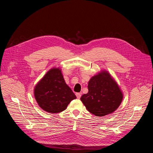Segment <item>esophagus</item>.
Here are the masks:
<instances>
[{
	"mask_svg": "<svg viewBox=\"0 0 153 153\" xmlns=\"http://www.w3.org/2000/svg\"><path fill=\"white\" fill-rule=\"evenodd\" d=\"M81 96H82V94H81V93H79V92H77V93H76V98H77L78 99H80Z\"/></svg>",
	"mask_w": 153,
	"mask_h": 153,
	"instance_id": "esophagus-1",
	"label": "esophagus"
}]
</instances>
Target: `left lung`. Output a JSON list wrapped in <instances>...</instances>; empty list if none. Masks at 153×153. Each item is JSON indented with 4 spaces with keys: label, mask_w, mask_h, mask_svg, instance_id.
Returning a JSON list of instances; mask_svg holds the SVG:
<instances>
[{
    "label": "left lung",
    "mask_w": 153,
    "mask_h": 153,
    "mask_svg": "<svg viewBox=\"0 0 153 153\" xmlns=\"http://www.w3.org/2000/svg\"><path fill=\"white\" fill-rule=\"evenodd\" d=\"M87 94L80 98L87 110L96 116L112 113L121 104L123 94L110 74L103 71L91 78Z\"/></svg>",
    "instance_id": "obj_1"
}]
</instances>
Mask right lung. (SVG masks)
<instances>
[{
  "mask_svg": "<svg viewBox=\"0 0 153 153\" xmlns=\"http://www.w3.org/2000/svg\"><path fill=\"white\" fill-rule=\"evenodd\" d=\"M34 96L40 107L51 114L62 112L76 98L59 68L50 69L46 74L35 87Z\"/></svg>",
  "mask_w": 153,
  "mask_h": 153,
  "instance_id": "obj_1",
  "label": "right lung"
}]
</instances>
